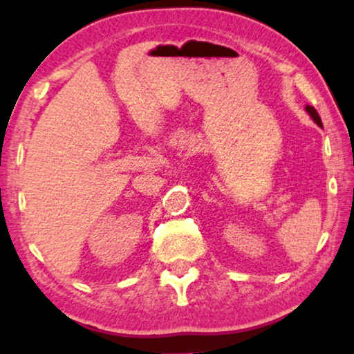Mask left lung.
I'll list each match as a JSON object with an SVG mask.
<instances>
[{
  "instance_id": "1",
  "label": "left lung",
  "mask_w": 354,
  "mask_h": 354,
  "mask_svg": "<svg viewBox=\"0 0 354 354\" xmlns=\"http://www.w3.org/2000/svg\"><path fill=\"white\" fill-rule=\"evenodd\" d=\"M306 112L310 113V117L313 118V120H315L317 125L319 127H322V122H321V117H319V113L316 112V109L315 107H311V106H306Z\"/></svg>"
}]
</instances>
